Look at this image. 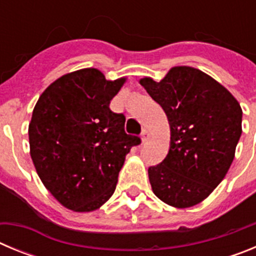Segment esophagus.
<instances>
[{
    "label": "esophagus",
    "instance_id": "obj_1",
    "mask_svg": "<svg viewBox=\"0 0 256 256\" xmlns=\"http://www.w3.org/2000/svg\"><path fill=\"white\" fill-rule=\"evenodd\" d=\"M150 137H151V132L148 130H146V128H144V130H142V134H141V140H142V142H148V140H150Z\"/></svg>",
    "mask_w": 256,
    "mask_h": 256
}]
</instances>
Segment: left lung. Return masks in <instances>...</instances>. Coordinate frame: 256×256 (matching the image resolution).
Masks as SVG:
<instances>
[{
    "mask_svg": "<svg viewBox=\"0 0 256 256\" xmlns=\"http://www.w3.org/2000/svg\"><path fill=\"white\" fill-rule=\"evenodd\" d=\"M140 84L164 108L170 126L168 155L148 168L152 192L187 209L204 201L228 173L242 133V108L216 79L192 66H173L160 82Z\"/></svg>",
    "mask_w": 256,
    "mask_h": 256,
    "instance_id": "obj_1",
    "label": "left lung"
}]
</instances>
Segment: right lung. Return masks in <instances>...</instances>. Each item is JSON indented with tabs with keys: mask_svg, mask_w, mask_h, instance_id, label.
Returning a JSON list of instances; mask_svg holds the SVG:
<instances>
[{
	"mask_svg": "<svg viewBox=\"0 0 256 256\" xmlns=\"http://www.w3.org/2000/svg\"><path fill=\"white\" fill-rule=\"evenodd\" d=\"M126 76L105 78L84 68L52 82L38 98L29 123V148L38 177L66 209L94 212L112 198L130 148L126 118L110 101Z\"/></svg>",
	"mask_w": 256,
	"mask_h": 256,
	"instance_id": "add662e5",
	"label": "right lung"
}]
</instances>
